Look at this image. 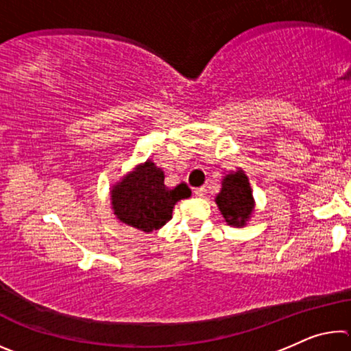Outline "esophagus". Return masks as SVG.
<instances>
[{"mask_svg": "<svg viewBox=\"0 0 351 351\" xmlns=\"http://www.w3.org/2000/svg\"><path fill=\"white\" fill-rule=\"evenodd\" d=\"M193 193H195V197H198V198H203V197H206L207 190H206L204 187H198V189H195V190H193Z\"/></svg>", "mask_w": 351, "mask_h": 351, "instance_id": "esophagus-1", "label": "esophagus"}]
</instances>
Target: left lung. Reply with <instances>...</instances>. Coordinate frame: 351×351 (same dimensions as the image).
Returning <instances> with one entry per match:
<instances>
[{
	"label": "left lung",
	"instance_id": "8db88e82",
	"mask_svg": "<svg viewBox=\"0 0 351 351\" xmlns=\"http://www.w3.org/2000/svg\"><path fill=\"white\" fill-rule=\"evenodd\" d=\"M215 203L226 223L232 228H245L255 207L251 182L245 171L237 169L223 176Z\"/></svg>",
	"mask_w": 351,
	"mask_h": 351
}]
</instances>
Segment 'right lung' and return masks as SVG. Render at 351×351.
I'll return each instance as SVG.
<instances>
[{
	"instance_id": "right-lung-1",
	"label": "right lung",
	"mask_w": 351,
	"mask_h": 351,
	"mask_svg": "<svg viewBox=\"0 0 351 351\" xmlns=\"http://www.w3.org/2000/svg\"><path fill=\"white\" fill-rule=\"evenodd\" d=\"M164 178V170L147 159L112 184L111 209L119 221L142 232L161 229L171 218L178 201L192 195L184 182L167 187Z\"/></svg>"
}]
</instances>
